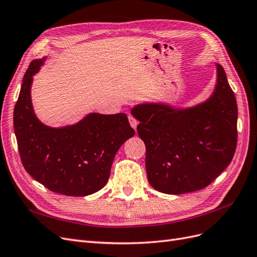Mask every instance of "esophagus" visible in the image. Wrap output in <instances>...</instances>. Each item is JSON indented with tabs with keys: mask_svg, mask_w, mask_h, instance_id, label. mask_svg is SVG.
I'll list each match as a JSON object with an SVG mask.
<instances>
[{
	"mask_svg": "<svg viewBox=\"0 0 257 257\" xmlns=\"http://www.w3.org/2000/svg\"><path fill=\"white\" fill-rule=\"evenodd\" d=\"M128 119H129V122H130L131 127L134 128L135 130H137V127H138V120H137L134 116H131V115H129V116H128Z\"/></svg>",
	"mask_w": 257,
	"mask_h": 257,
	"instance_id": "obj_1",
	"label": "esophagus"
}]
</instances>
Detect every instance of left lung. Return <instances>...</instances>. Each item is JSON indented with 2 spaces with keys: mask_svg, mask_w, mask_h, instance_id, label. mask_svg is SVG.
Listing matches in <instances>:
<instances>
[{
  "mask_svg": "<svg viewBox=\"0 0 257 257\" xmlns=\"http://www.w3.org/2000/svg\"><path fill=\"white\" fill-rule=\"evenodd\" d=\"M214 89L192 106L142 102L131 109L146 146L148 183L162 193L184 194L208 186L233 159L237 102L226 73L216 63Z\"/></svg>",
  "mask_w": 257,
  "mask_h": 257,
  "instance_id": "8db88e82",
  "label": "left lung"
}]
</instances>
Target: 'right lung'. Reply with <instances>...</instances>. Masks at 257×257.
<instances>
[{
    "mask_svg": "<svg viewBox=\"0 0 257 257\" xmlns=\"http://www.w3.org/2000/svg\"><path fill=\"white\" fill-rule=\"evenodd\" d=\"M47 56L33 61L24 74L14 110V129L24 169L50 191L86 196L102 189L119 147L135 136L125 113H89L76 123L50 127L36 116L33 79Z\"/></svg>",
    "mask_w": 257,
    "mask_h": 257,
    "instance_id": "add662e5",
    "label": "right lung"
}]
</instances>
